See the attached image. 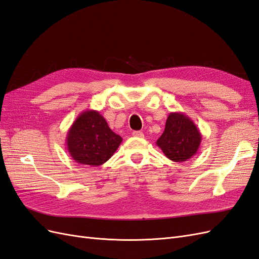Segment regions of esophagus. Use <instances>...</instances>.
<instances>
[{
    "label": "esophagus",
    "instance_id": "esophagus-1",
    "mask_svg": "<svg viewBox=\"0 0 259 259\" xmlns=\"http://www.w3.org/2000/svg\"><path fill=\"white\" fill-rule=\"evenodd\" d=\"M133 136H135V137H144V134L142 132H139V131H134L133 132Z\"/></svg>",
    "mask_w": 259,
    "mask_h": 259
}]
</instances>
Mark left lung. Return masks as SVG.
I'll return each instance as SVG.
<instances>
[{"mask_svg": "<svg viewBox=\"0 0 259 259\" xmlns=\"http://www.w3.org/2000/svg\"><path fill=\"white\" fill-rule=\"evenodd\" d=\"M202 135L197 125L183 112H170L163 134L156 140L166 158L174 162H185L198 152Z\"/></svg>", "mask_w": 259, "mask_h": 259, "instance_id": "1", "label": "left lung"}]
</instances>
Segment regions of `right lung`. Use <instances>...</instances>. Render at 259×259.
Returning <instances> with one entry per match:
<instances>
[{
    "label": "right lung",
    "instance_id": "obj_1",
    "mask_svg": "<svg viewBox=\"0 0 259 259\" xmlns=\"http://www.w3.org/2000/svg\"><path fill=\"white\" fill-rule=\"evenodd\" d=\"M121 143L122 137L111 131L105 117L96 110H86L77 115L66 137L71 158L91 166L103 165Z\"/></svg>",
    "mask_w": 259,
    "mask_h": 259
}]
</instances>
